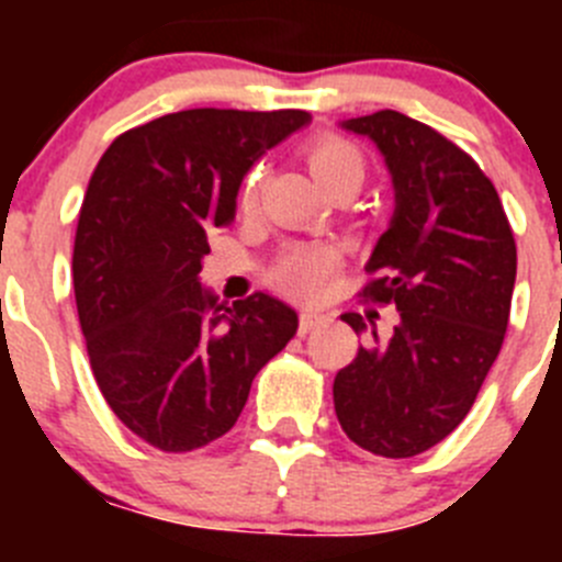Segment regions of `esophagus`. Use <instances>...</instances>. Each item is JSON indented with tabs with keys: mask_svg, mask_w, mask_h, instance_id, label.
Instances as JSON below:
<instances>
[{
	"mask_svg": "<svg viewBox=\"0 0 562 562\" xmlns=\"http://www.w3.org/2000/svg\"><path fill=\"white\" fill-rule=\"evenodd\" d=\"M321 321H324V315H321V312H317V310H304V312H301V326H297V331H301V335H306V331L315 329V326L321 324Z\"/></svg>",
	"mask_w": 562,
	"mask_h": 562,
	"instance_id": "1",
	"label": "esophagus"
}]
</instances>
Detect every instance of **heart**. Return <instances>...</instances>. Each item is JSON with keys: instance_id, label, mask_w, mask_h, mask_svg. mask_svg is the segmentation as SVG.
<instances>
[{"instance_id": "b5f03b06", "label": "heart", "mask_w": 562, "mask_h": 562, "mask_svg": "<svg viewBox=\"0 0 562 562\" xmlns=\"http://www.w3.org/2000/svg\"><path fill=\"white\" fill-rule=\"evenodd\" d=\"M306 166H310L312 177L324 191L340 186V182H349V186L360 188L362 177H366V160H362L360 148L355 143L335 137V134H326V137H317L310 148H306ZM258 177L261 171H250L241 182V207H252L258 200ZM331 265V256L321 247H312V250H297L292 256H286L281 261V267L276 270L278 284L286 286V290L295 292H312L321 286L326 270Z\"/></svg>"}]
</instances>
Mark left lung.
Instances as JSON below:
<instances>
[{
  "label": "left lung",
  "mask_w": 562,
  "mask_h": 562,
  "mask_svg": "<svg viewBox=\"0 0 562 562\" xmlns=\"http://www.w3.org/2000/svg\"><path fill=\"white\" fill-rule=\"evenodd\" d=\"M369 137L394 186V216L376 238L366 286L400 317L376 335V312H346L366 337L335 376V411L355 445L411 459L461 425L504 342L518 250L498 191L459 146L408 114L340 123Z\"/></svg>",
  "instance_id": "8db88e82"
}]
</instances>
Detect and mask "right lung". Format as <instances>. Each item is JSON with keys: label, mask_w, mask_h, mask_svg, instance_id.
Wrapping results in <instances>:
<instances>
[{"label": "right lung", "mask_w": 562, "mask_h": 562, "mask_svg": "<svg viewBox=\"0 0 562 562\" xmlns=\"http://www.w3.org/2000/svg\"><path fill=\"white\" fill-rule=\"evenodd\" d=\"M312 121L301 109H186L121 134L98 162L72 250V286L103 400L168 453L236 425L252 376L297 331L286 301H222L200 281L207 233L236 220L258 157Z\"/></svg>", "instance_id": "obj_1"}]
</instances>
